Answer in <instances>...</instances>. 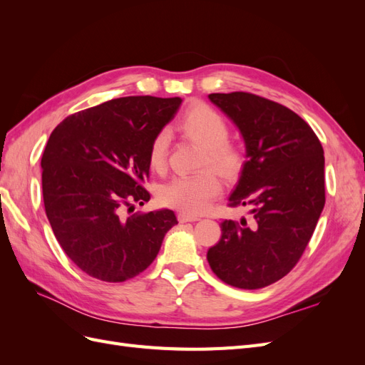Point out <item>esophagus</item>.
Returning a JSON list of instances; mask_svg holds the SVG:
<instances>
[{
  "instance_id": "obj_1",
  "label": "esophagus",
  "mask_w": 365,
  "mask_h": 365,
  "mask_svg": "<svg viewBox=\"0 0 365 365\" xmlns=\"http://www.w3.org/2000/svg\"><path fill=\"white\" fill-rule=\"evenodd\" d=\"M200 216H190V215H185V213H180L178 215V220L180 222H195V220H200Z\"/></svg>"
}]
</instances>
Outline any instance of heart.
Wrapping results in <instances>:
<instances>
[{"label":"heart","instance_id":"b5f03b06","mask_svg":"<svg viewBox=\"0 0 365 365\" xmlns=\"http://www.w3.org/2000/svg\"><path fill=\"white\" fill-rule=\"evenodd\" d=\"M181 134L202 146L204 152L197 163L196 175L176 176L161 185L158 200L168 207L180 210L185 215H200L208 208L212 201L222 190L217 175L233 178L244 164V150L235 141H230V125L227 118L207 103H196L187 109L178 123ZM170 135L163 129L153 137L149 148V165L163 172L168 165Z\"/></svg>","mask_w":365,"mask_h":365}]
</instances>
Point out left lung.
<instances>
[{"label":"left lung","mask_w":365,"mask_h":365,"mask_svg":"<svg viewBox=\"0 0 365 365\" xmlns=\"http://www.w3.org/2000/svg\"><path fill=\"white\" fill-rule=\"evenodd\" d=\"M208 98L235 121L247 161L230 207L250 219H225L207 251L210 268L227 284L260 289L284 277L303 256L326 202L324 150L312 128L289 108L236 91Z\"/></svg>","instance_id":"1"}]
</instances>
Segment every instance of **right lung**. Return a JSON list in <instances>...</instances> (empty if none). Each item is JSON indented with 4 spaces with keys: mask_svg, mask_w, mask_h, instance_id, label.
I'll return each instance as SVG.
<instances>
[{
    "mask_svg": "<svg viewBox=\"0 0 365 365\" xmlns=\"http://www.w3.org/2000/svg\"><path fill=\"white\" fill-rule=\"evenodd\" d=\"M181 102L113 98L68 115L51 132L41 160L43 207L65 254L97 280L134 279L178 224L168 208L126 212L150 200L145 189L150 143Z\"/></svg>",
    "mask_w": 365,
    "mask_h": 365,
    "instance_id": "right-lung-1",
    "label": "right lung"
}]
</instances>
